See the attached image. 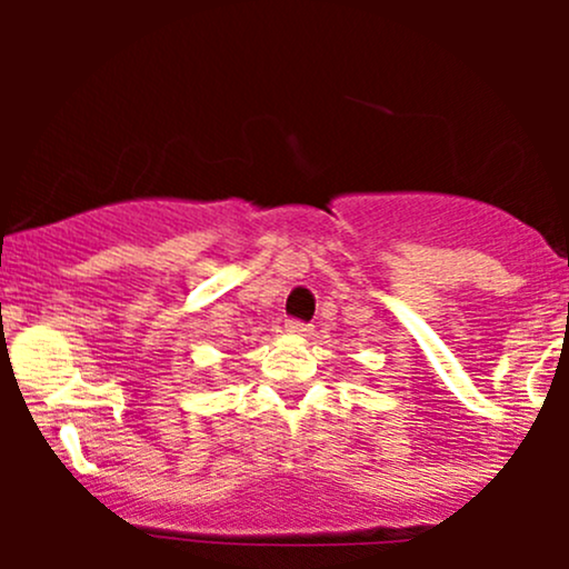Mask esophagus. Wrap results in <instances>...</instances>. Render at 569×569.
Segmentation results:
<instances>
[{
    "mask_svg": "<svg viewBox=\"0 0 569 569\" xmlns=\"http://www.w3.org/2000/svg\"><path fill=\"white\" fill-rule=\"evenodd\" d=\"M286 331H291V335H307V331H310V323L299 321V318H289V321H286Z\"/></svg>",
    "mask_w": 569,
    "mask_h": 569,
    "instance_id": "obj_1",
    "label": "esophagus"
}]
</instances>
